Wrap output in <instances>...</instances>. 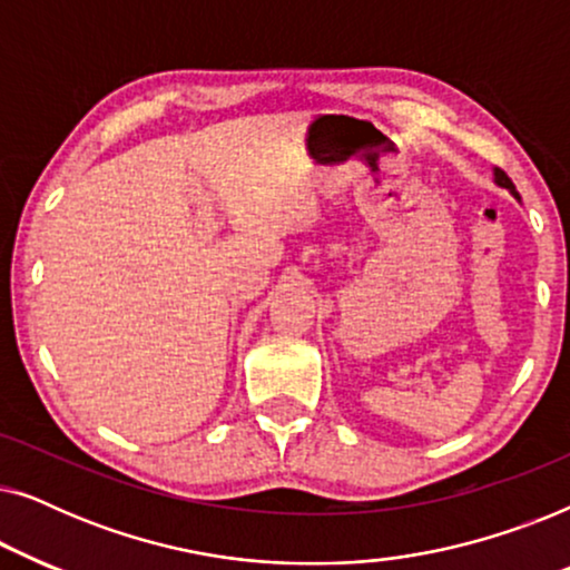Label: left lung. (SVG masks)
Instances as JSON below:
<instances>
[{
    "label": "left lung",
    "mask_w": 570,
    "mask_h": 570,
    "mask_svg": "<svg viewBox=\"0 0 570 570\" xmlns=\"http://www.w3.org/2000/svg\"><path fill=\"white\" fill-rule=\"evenodd\" d=\"M493 176H495V184H498V186H501V189H509V191L513 194V197H517V199L521 202V197H519V191H517V186H513V181H511V178H509V176H505L501 168H495V170H493Z\"/></svg>",
    "instance_id": "obj_1"
}]
</instances>
